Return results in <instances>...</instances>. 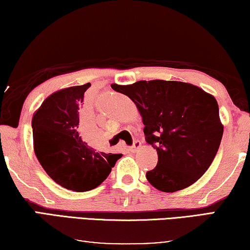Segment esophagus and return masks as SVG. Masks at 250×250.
Instances as JSON below:
<instances>
[{
	"label": "esophagus",
	"mask_w": 250,
	"mask_h": 250,
	"mask_svg": "<svg viewBox=\"0 0 250 250\" xmlns=\"http://www.w3.org/2000/svg\"><path fill=\"white\" fill-rule=\"evenodd\" d=\"M140 147H141V142L140 141H135V142H134L133 146L129 147V151L130 152H136Z\"/></svg>",
	"instance_id": "34e87169"
}]
</instances>
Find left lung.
I'll return each instance as SVG.
<instances>
[{
  "instance_id": "left-lung-1",
  "label": "left lung",
  "mask_w": 250,
  "mask_h": 250,
  "mask_svg": "<svg viewBox=\"0 0 250 250\" xmlns=\"http://www.w3.org/2000/svg\"><path fill=\"white\" fill-rule=\"evenodd\" d=\"M112 88L135 103L145 140L157 152V165L146 172L148 182L160 191L175 192L198 181L224 133L216 98L191 83L159 79Z\"/></svg>"
}]
</instances>
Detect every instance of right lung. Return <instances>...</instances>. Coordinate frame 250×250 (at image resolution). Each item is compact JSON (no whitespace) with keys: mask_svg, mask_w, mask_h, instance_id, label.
Wrapping results in <instances>:
<instances>
[{"mask_svg":"<svg viewBox=\"0 0 250 250\" xmlns=\"http://www.w3.org/2000/svg\"><path fill=\"white\" fill-rule=\"evenodd\" d=\"M89 86L88 83L56 91L32 118L33 147L41 167L56 183L76 192L97 188L122 157L96 152L77 132L78 110Z\"/></svg>","mask_w":250,"mask_h":250,"instance_id":"right-lung-1","label":"right lung"}]
</instances>
